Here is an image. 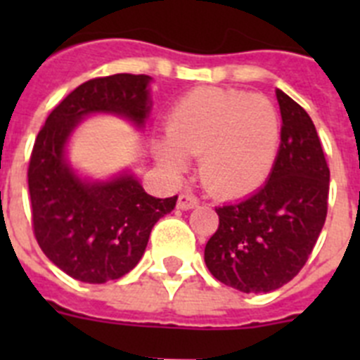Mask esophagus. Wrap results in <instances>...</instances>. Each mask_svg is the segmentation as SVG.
Wrapping results in <instances>:
<instances>
[{
	"instance_id": "34e87169",
	"label": "esophagus",
	"mask_w": 360,
	"mask_h": 360,
	"mask_svg": "<svg viewBox=\"0 0 360 360\" xmlns=\"http://www.w3.org/2000/svg\"><path fill=\"white\" fill-rule=\"evenodd\" d=\"M200 200L196 198L195 195H191V193H182V195L178 196V209H182V211H187V209H195L198 207Z\"/></svg>"
}]
</instances>
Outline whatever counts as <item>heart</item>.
<instances>
[{"label": "heart", "mask_w": 360, "mask_h": 360, "mask_svg": "<svg viewBox=\"0 0 360 360\" xmlns=\"http://www.w3.org/2000/svg\"><path fill=\"white\" fill-rule=\"evenodd\" d=\"M167 142L155 157L173 174L186 171V157H200L203 187L221 198H240L269 180L278 158L281 122L263 95L198 88L174 104L165 120Z\"/></svg>", "instance_id": "heart-1"}]
</instances>
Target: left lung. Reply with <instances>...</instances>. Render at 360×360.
Returning <instances> with one entry per match:
<instances>
[{
    "label": "left lung",
    "instance_id": "1",
    "mask_svg": "<svg viewBox=\"0 0 360 360\" xmlns=\"http://www.w3.org/2000/svg\"><path fill=\"white\" fill-rule=\"evenodd\" d=\"M281 144L269 180L249 198L216 207L205 265L224 285L259 294L281 288L308 262L328 212L330 169L310 115L276 90Z\"/></svg>",
    "mask_w": 360,
    "mask_h": 360
}]
</instances>
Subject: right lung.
<instances>
[{
	"instance_id": "right-lung-1",
	"label": "right lung",
	"mask_w": 360,
	"mask_h": 360,
	"mask_svg": "<svg viewBox=\"0 0 360 360\" xmlns=\"http://www.w3.org/2000/svg\"><path fill=\"white\" fill-rule=\"evenodd\" d=\"M149 75L90 79L49 115L28 164L32 229L56 266L84 283L119 279L141 262L153 225L178 196L155 198L133 174L108 182L81 180L65 158L68 136L90 113H115L142 128L149 115Z\"/></svg>"
}]
</instances>
